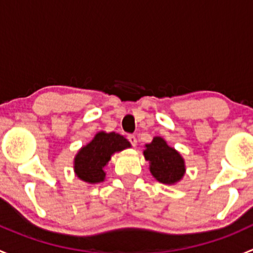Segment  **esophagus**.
Here are the masks:
<instances>
[{"label":"esophagus","mask_w":253,"mask_h":253,"mask_svg":"<svg viewBox=\"0 0 253 253\" xmlns=\"http://www.w3.org/2000/svg\"><path fill=\"white\" fill-rule=\"evenodd\" d=\"M127 139H128L129 143H131L133 147L137 144V138H136V136H134V134H128V136H127Z\"/></svg>","instance_id":"obj_1"}]
</instances>
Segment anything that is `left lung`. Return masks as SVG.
Wrapping results in <instances>:
<instances>
[{
  "mask_svg": "<svg viewBox=\"0 0 253 253\" xmlns=\"http://www.w3.org/2000/svg\"><path fill=\"white\" fill-rule=\"evenodd\" d=\"M143 153L149 162L150 172L159 182L171 185L182 178L185 174L182 157L174 148L169 147L163 138L155 137L152 143L145 145Z\"/></svg>",
  "mask_w": 253,
  "mask_h": 253,
  "instance_id": "left-lung-1",
  "label": "left lung"
}]
</instances>
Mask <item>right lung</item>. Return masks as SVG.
Returning a JSON list of instances; mask_svg holds the SVG:
<instances>
[{"label": "right lung", "instance_id": "obj_1", "mask_svg": "<svg viewBox=\"0 0 253 253\" xmlns=\"http://www.w3.org/2000/svg\"><path fill=\"white\" fill-rule=\"evenodd\" d=\"M131 147L129 142L120 134L99 132L94 139L82 148L75 159V171L81 180L95 183L104 181V167L115 152Z\"/></svg>", "mask_w": 253, "mask_h": 253}]
</instances>
